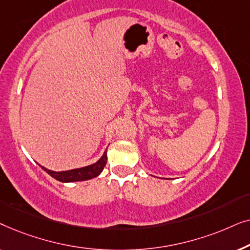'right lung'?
I'll return each mask as SVG.
<instances>
[{"instance_id":"right-lung-1","label":"right lung","mask_w":250,"mask_h":250,"mask_svg":"<svg viewBox=\"0 0 250 250\" xmlns=\"http://www.w3.org/2000/svg\"><path fill=\"white\" fill-rule=\"evenodd\" d=\"M105 163H107V151L93 165L82 167V168L64 170V172H53V170L47 169L43 166L42 168L47 174H50L53 179L60 181V182H76V181H86L97 177L104 170Z\"/></svg>"}]
</instances>
